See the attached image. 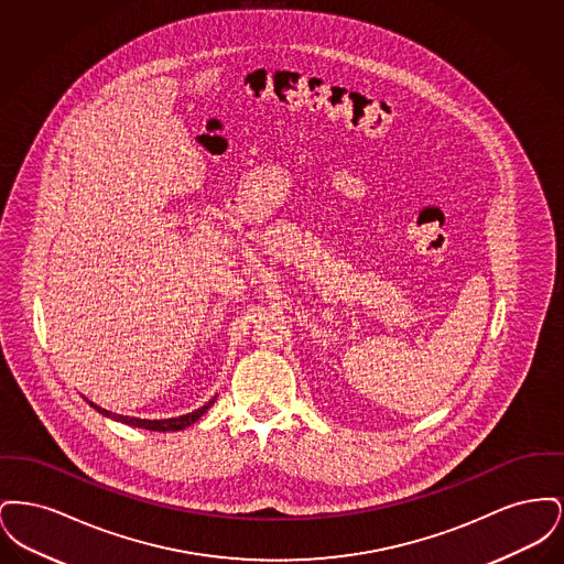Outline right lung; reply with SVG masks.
<instances>
[{
  "label": "right lung",
  "mask_w": 564,
  "mask_h": 564,
  "mask_svg": "<svg viewBox=\"0 0 564 564\" xmlns=\"http://www.w3.org/2000/svg\"><path fill=\"white\" fill-rule=\"evenodd\" d=\"M88 402V400H86ZM215 398L209 403H205L203 408H198V410H194V412H189V414H184V416H177V419H162V421H148V419H134V416H122V414H113V412H109V410H104V408H99L97 403L88 402L97 412H101V414H106L109 419H113V421H120V423H124V425H133V427H143V430L150 431H180L186 430L188 425L192 423H196L212 405H214Z\"/></svg>",
  "instance_id": "obj_1"
}]
</instances>
